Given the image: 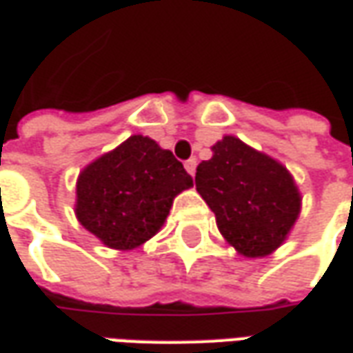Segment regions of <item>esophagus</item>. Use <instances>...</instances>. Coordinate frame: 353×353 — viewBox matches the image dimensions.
I'll use <instances>...</instances> for the list:
<instances>
[{
	"instance_id": "esophagus-1",
	"label": "esophagus",
	"mask_w": 353,
	"mask_h": 353,
	"mask_svg": "<svg viewBox=\"0 0 353 353\" xmlns=\"http://www.w3.org/2000/svg\"><path fill=\"white\" fill-rule=\"evenodd\" d=\"M196 167H197L196 159H188V161L184 163V169H186V171H188V174H192V176L196 174Z\"/></svg>"
}]
</instances>
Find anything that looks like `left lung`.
<instances>
[{
    "mask_svg": "<svg viewBox=\"0 0 353 353\" xmlns=\"http://www.w3.org/2000/svg\"><path fill=\"white\" fill-rule=\"evenodd\" d=\"M197 165L196 190L211 207L222 237L247 259L283 243L301 214L299 186L274 157L226 134Z\"/></svg>",
    "mask_w": 353,
    "mask_h": 353,
    "instance_id": "8db88e82",
    "label": "left lung"
}]
</instances>
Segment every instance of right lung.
Listing matches in <instances>:
<instances>
[{
    "mask_svg": "<svg viewBox=\"0 0 353 353\" xmlns=\"http://www.w3.org/2000/svg\"><path fill=\"white\" fill-rule=\"evenodd\" d=\"M192 186L171 150L132 134L79 172L76 216L106 247L131 251L156 236L174 197Z\"/></svg>",
    "mask_w": 353,
    "mask_h": 353,
    "instance_id": "1",
    "label": "right lung"
}]
</instances>
